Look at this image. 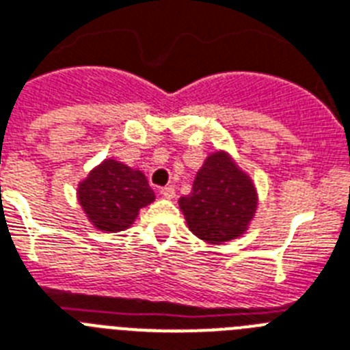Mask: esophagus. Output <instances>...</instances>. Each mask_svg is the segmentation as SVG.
<instances>
[{
  "label": "esophagus",
  "instance_id": "esophagus-1",
  "mask_svg": "<svg viewBox=\"0 0 350 350\" xmlns=\"http://www.w3.org/2000/svg\"><path fill=\"white\" fill-rule=\"evenodd\" d=\"M160 193L163 196V198L172 199L176 196V190H174V187H163V189L160 190Z\"/></svg>",
  "mask_w": 350,
  "mask_h": 350
}]
</instances>
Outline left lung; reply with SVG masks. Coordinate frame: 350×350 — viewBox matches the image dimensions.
Wrapping results in <instances>:
<instances>
[{"label":"left lung","mask_w":350,"mask_h":350,"mask_svg":"<svg viewBox=\"0 0 350 350\" xmlns=\"http://www.w3.org/2000/svg\"><path fill=\"white\" fill-rule=\"evenodd\" d=\"M256 206L254 183L226 151L211 152L196 174L192 192L180 198L190 231L208 243L242 237Z\"/></svg>","instance_id":"obj_1"}]
</instances>
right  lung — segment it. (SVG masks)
I'll return each mask as SVG.
<instances>
[{
	"mask_svg": "<svg viewBox=\"0 0 350 350\" xmlns=\"http://www.w3.org/2000/svg\"><path fill=\"white\" fill-rule=\"evenodd\" d=\"M78 201L96 230L117 233L133 224L140 208L154 201V192L144 172L108 158L80 181Z\"/></svg>",
	"mask_w": 350,
	"mask_h": 350,
	"instance_id": "right-lung-1",
	"label": "right lung"
}]
</instances>
